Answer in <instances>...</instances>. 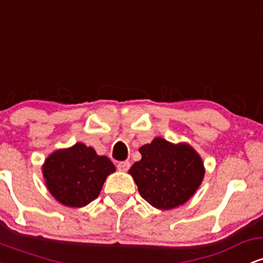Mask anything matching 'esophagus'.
Masks as SVG:
<instances>
[{"label":"esophagus","mask_w":263,"mask_h":263,"mask_svg":"<svg viewBox=\"0 0 263 263\" xmlns=\"http://www.w3.org/2000/svg\"><path fill=\"white\" fill-rule=\"evenodd\" d=\"M129 165H131V164H129L128 161H123V162H119V163H117V168H119V170L122 171V172L128 171Z\"/></svg>","instance_id":"34e87169"}]
</instances>
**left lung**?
<instances>
[{"label":"left lung","instance_id":"left-lung-1","mask_svg":"<svg viewBox=\"0 0 263 263\" xmlns=\"http://www.w3.org/2000/svg\"><path fill=\"white\" fill-rule=\"evenodd\" d=\"M142 156L129 170L141 197L162 210L189 200L204 178L201 158L189 144H173L157 137L140 148Z\"/></svg>","mask_w":263,"mask_h":263}]
</instances>
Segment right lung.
<instances>
[{
    "mask_svg": "<svg viewBox=\"0 0 263 263\" xmlns=\"http://www.w3.org/2000/svg\"><path fill=\"white\" fill-rule=\"evenodd\" d=\"M112 172L115 165L107 157L98 156L84 143L57 151L43 165V177L50 194L70 208L85 206L95 200Z\"/></svg>",
    "mask_w": 263,
    "mask_h": 263,
    "instance_id": "right-lung-1",
    "label": "right lung"
}]
</instances>
